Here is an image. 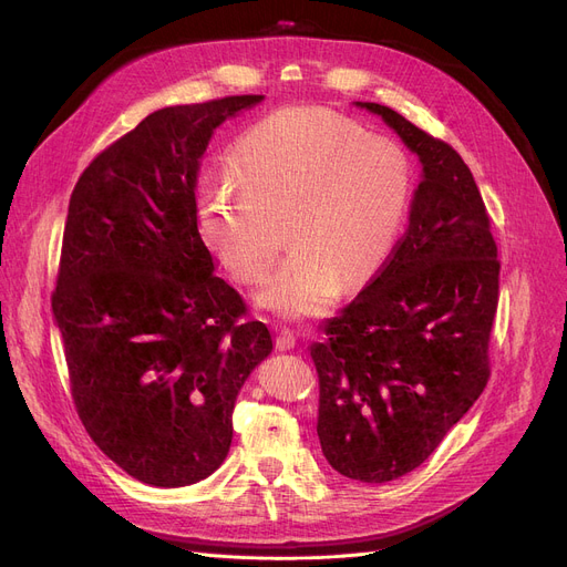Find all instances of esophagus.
I'll return each mask as SVG.
<instances>
[{
	"label": "esophagus",
	"mask_w": 567,
	"mask_h": 567,
	"mask_svg": "<svg viewBox=\"0 0 567 567\" xmlns=\"http://www.w3.org/2000/svg\"><path fill=\"white\" fill-rule=\"evenodd\" d=\"M296 342H299V336H296L293 331H289V329H280L278 331V336H276V347L280 349V351H289V349H293L296 347Z\"/></svg>",
	"instance_id": "34e87169"
}]
</instances>
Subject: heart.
Returning a JSON list of instances; mask_svg holds the SVG:
<instances>
[{
    "label": "heart",
    "instance_id": "heart-1",
    "mask_svg": "<svg viewBox=\"0 0 567 567\" xmlns=\"http://www.w3.org/2000/svg\"><path fill=\"white\" fill-rule=\"evenodd\" d=\"M231 174L199 190V238L234 280L255 285L285 248L287 224L293 250L257 296L285 317L315 315L338 282L379 271L413 184L395 140L319 105L264 116L234 144Z\"/></svg>",
    "mask_w": 567,
    "mask_h": 567
}]
</instances>
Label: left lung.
<instances>
[{
	"mask_svg": "<svg viewBox=\"0 0 567 567\" xmlns=\"http://www.w3.org/2000/svg\"><path fill=\"white\" fill-rule=\"evenodd\" d=\"M377 112L423 163L409 227L363 291L310 347L317 434L329 464L361 483L421 466L489 381L501 261L492 220L455 148L393 107Z\"/></svg>",
	"mask_w": 567,
	"mask_h": 567,
	"instance_id": "obj_1",
	"label": "left lung"
}]
</instances>
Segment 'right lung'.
Returning a JSON list of instances; mask_svg holds the SVG:
<instances>
[{"instance_id":"obj_1","label":"right lung","mask_w":567,"mask_h":567,"mask_svg":"<svg viewBox=\"0 0 567 567\" xmlns=\"http://www.w3.org/2000/svg\"><path fill=\"white\" fill-rule=\"evenodd\" d=\"M261 99L148 114L71 193L52 291L71 398L99 449L146 485H193L223 464L234 400L274 349L244 296L214 276L195 220L208 140Z\"/></svg>"}]
</instances>
